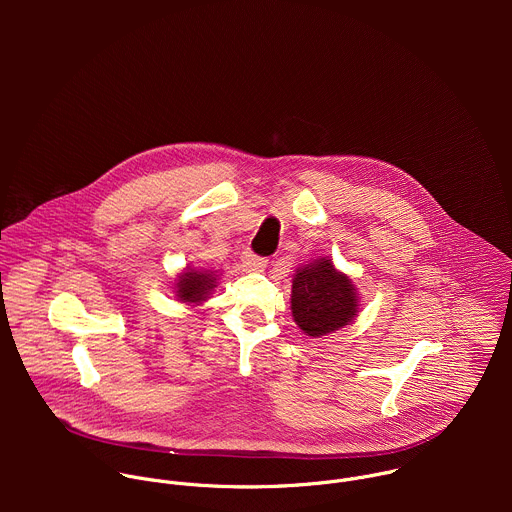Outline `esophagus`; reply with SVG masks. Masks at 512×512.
<instances>
[{
    "label": "esophagus",
    "instance_id": "1",
    "mask_svg": "<svg viewBox=\"0 0 512 512\" xmlns=\"http://www.w3.org/2000/svg\"><path fill=\"white\" fill-rule=\"evenodd\" d=\"M241 259H243V265H245L247 269H251V271H263V269L267 267V259L257 257V255H253L251 251H245Z\"/></svg>",
    "mask_w": 512,
    "mask_h": 512
}]
</instances>
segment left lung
I'll use <instances>...</instances> for the list:
<instances>
[{"label": "left lung", "mask_w": 512, "mask_h": 512, "mask_svg": "<svg viewBox=\"0 0 512 512\" xmlns=\"http://www.w3.org/2000/svg\"><path fill=\"white\" fill-rule=\"evenodd\" d=\"M360 294L350 275L336 269L330 257L300 265L291 279V316L310 338L328 336L352 324Z\"/></svg>", "instance_id": "1"}]
</instances>
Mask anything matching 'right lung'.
<instances>
[{
  "instance_id": "add662e5",
  "label": "right lung",
  "mask_w": 512,
  "mask_h": 512,
  "mask_svg": "<svg viewBox=\"0 0 512 512\" xmlns=\"http://www.w3.org/2000/svg\"><path fill=\"white\" fill-rule=\"evenodd\" d=\"M218 283L216 271L208 269H196V267H184L172 283V291L176 302H182L186 306H200L204 304Z\"/></svg>"
}]
</instances>
